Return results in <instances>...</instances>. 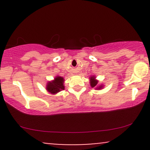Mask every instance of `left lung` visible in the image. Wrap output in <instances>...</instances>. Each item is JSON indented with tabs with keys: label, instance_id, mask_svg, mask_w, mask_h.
I'll return each mask as SVG.
<instances>
[{
	"label": "left lung",
	"instance_id": "1",
	"mask_svg": "<svg viewBox=\"0 0 150 150\" xmlns=\"http://www.w3.org/2000/svg\"><path fill=\"white\" fill-rule=\"evenodd\" d=\"M97 83H98V81L97 80H95V78H94V77H92L90 78V85H91V87H96V86H97ZM101 86H100V87H98V89H101Z\"/></svg>",
	"mask_w": 150,
	"mask_h": 150
}]
</instances>
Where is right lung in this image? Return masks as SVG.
Segmentation results:
<instances>
[{"label":"right lung","mask_w":150,"mask_h":150,"mask_svg":"<svg viewBox=\"0 0 150 150\" xmlns=\"http://www.w3.org/2000/svg\"><path fill=\"white\" fill-rule=\"evenodd\" d=\"M63 82H64V80H63V77L58 76L56 77L54 80L52 82H49L47 84L46 89L52 94H56V93L64 89Z\"/></svg>","instance_id":"right-lung-1"}]
</instances>
